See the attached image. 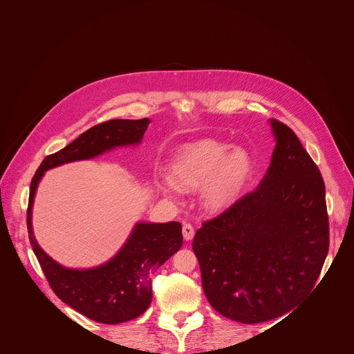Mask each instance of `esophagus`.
<instances>
[{
  "mask_svg": "<svg viewBox=\"0 0 354 354\" xmlns=\"http://www.w3.org/2000/svg\"><path fill=\"white\" fill-rule=\"evenodd\" d=\"M182 234H183V238L187 239V241H189V239H192V238H194V235H195V230H194V227L189 224V222H183Z\"/></svg>",
  "mask_w": 354,
  "mask_h": 354,
  "instance_id": "obj_1",
  "label": "esophagus"
}]
</instances>
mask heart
<instances>
[{"mask_svg":"<svg viewBox=\"0 0 354 354\" xmlns=\"http://www.w3.org/2000/svg\"><path fill=\"white\" fill-rule=\"evenodd\" d=\"M252 159L245 149H231L219 140H201L180 147L171 165V180L162 189L201 188L202 201L211 208L225 205L247 185Z\"/></svg>","mask_w":354,"mask_h":354,"instance_id":"b5f03b06","label":"heart"}]
</instances>
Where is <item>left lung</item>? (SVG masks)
<instances>
[{"label": "left lung", "instance_id": "1", "mask_svg": "<svg viewBox=\"0 0 354 354\" xmlns=\"http://www.w3.org/2000/svg\"><path fill=\"white\" fill-rule=\"evenodd\" d=\"M277 145L258 187L203 221L192 248L209 304L254 324L280 317L315 286L328 252L326 187L292 130L272 119Z\"/></svg>", "mask_w": 354, "mask_h": 354}]
</instances>
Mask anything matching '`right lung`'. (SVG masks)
<instances>
[{
	"instance_id": "right-lung-1",
	"label": "right lung",
	"mask_w": 354,
	"mask_h": 354,
	"mask_svg": "<svg viewBox=\"0 0 354 354\" xmlns=\"http://www.w3.org/2000/svg\"><path fill=\"white\" fill-rule=\"evenodd\" d=\"M149 122L147 118L115 119L90 127L62 151L46 156L30 185L28 238L51 290L63 303L103 324L133 320L147 310L152 301V275L182 247L180 224L175 221L166 224L142 222L120 252L107 264L83 271L67 270L53 261L35 243L31 230L34 194L47 169L73 160L90 159L115 146L139 143Z\"/></svg>"
}]
</instances>
